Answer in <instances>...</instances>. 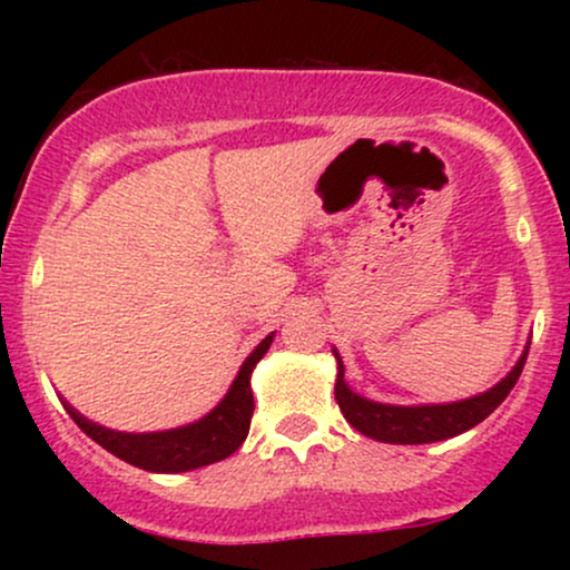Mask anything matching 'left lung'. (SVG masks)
<instances>
[{
  "label": "left lung",
  "instance_id": "8db88e82",
  "mask_svg": "<svg viewBox=\"0 0 570 570\" xmlns=\"http://www.w3.org/2000/svg\"><path fill=\"white\" fill-rule=\"evenodd\" d=\"M531 348V345H528ZM337 358V383H335V399L343 410L345 421L353 429L362 431L364 436L377 442H391V444H429V442H442L450 436L463 434V431L474 429L476 423H482L493 412L503 399L509 396V391L514 389L517 377H520L522 367H525L528 351L522 353L520 362L514 364L503 381H499L493 389H488L485 394H476L461 402L450 404H415V407H402V404H383L372 402V399L358 396L356 391L348 389L345 383V370L340 362V353L335 351Z\"/></svg>",
  "mask_w": 570,
  "mask_h": 570
}]
</instances>
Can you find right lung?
Listing matches in <instances>:
<instances>
[{
    "label": "right lung",
    "mask_w": 570,
    "mask_h": 570,
    "mask_svg": "<svg viewBox=\"0 0 570 570\" xmlns=\"http://www.w3.org/2000/svg\"><path fill=\"white\" fill-rule=\"evenodd\" d=\"M273 335H267L257 345L244 364L227 391L225 399L200 421L187 423V426L153 431V434H128V431L104 429L98 423L88 421L71 404L63 402V407L71 415V421L80 426L90 440L101 444L104 450L120 458V461L139 466L144 472L176 474L189 472V469L208 466L222 458L233 455L240 448L248 434L254 412V394H252V372L257 367L259 358L271 348Z\"/></svg>",
    "instance_id": "right-lung-1"
}]
</instances>
